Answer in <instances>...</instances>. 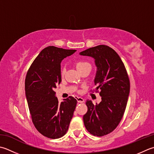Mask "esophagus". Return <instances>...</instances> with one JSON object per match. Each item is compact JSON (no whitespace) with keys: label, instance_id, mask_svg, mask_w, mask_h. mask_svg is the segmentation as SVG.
Instances as JSON below:
<instances>
[{"label":"esophagus","instance_id":"1","mask_svg":"<svg viewBox=\"0 0 154 154\" xmlns=\"http://www.w3.org/2000/svg\"><path fill=\"white\" fill-rule=\"evenodd\" d=\"M76 99L78 103H83L84 101H85V100H84V99L81 97H78V96H77L76 97Z\"/></svg>","mask_w":154,"mask_h":154}]
</instances>
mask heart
<instances>
[{"instance_id": "obj_1", "label": "heart", "mask_w": 154, "mask_h": 154, "mask_svg": "<svg viewBox=\"0 0 154 154\" xmlns=\"http://www.w3.org/2000/svg\"><path fill=\"white\" fill-rule=\"evenodd\" d=\"M87 65H90L89 63H86V62H78L76 64V68L77 70L79 71V70H80V69H83V67H85ZM65 69H63L62 71V75L65 74Z\"/></svg>"}]
</instances>
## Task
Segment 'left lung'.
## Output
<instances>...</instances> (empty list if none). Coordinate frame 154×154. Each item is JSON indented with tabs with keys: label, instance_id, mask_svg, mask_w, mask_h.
<instances>
[{
	"label": "left lung",
	"instance_id": "obj_1",
	"mask_svg": "<svg viewBox=\"0 0 154 154\" xmlns=\"http://www.w3.org/2000/svg\"><path fill=\"white\" fill-rule=\"evenodd\" d=\"M79 55L94 59V83L101 97L96 105L91 100L86 101L88 110L83 116L84 125L91 134L103 136L117 128L124 114L130 89L128 75L118 54L106 45L89 48Z\"/></svg>",
	"mask_w": 154,
	"mask_h": 154
}]
</instances>
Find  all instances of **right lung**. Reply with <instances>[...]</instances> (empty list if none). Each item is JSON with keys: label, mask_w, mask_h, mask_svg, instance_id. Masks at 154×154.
I'll list each match as a JSON object with an SVG mask.
<instances>
[{"label": "right lung", "mask_w": 154, "mask_h": 154, "mask_svg": "<svg viewBox=\"0 0 154 154\" xmlns=\"http://www.w3.org/2000/svg\"><path fill=\"white\" fill-rule=\"evenodd\" d=\"M76 51L49 46L33 61L25 79V94L36 129L51 139L63 137L68 130L77 105L70 96L59 103L54 89L61 81V63Z\"/></svg>", "instance_id": "1"}]
</instances>
